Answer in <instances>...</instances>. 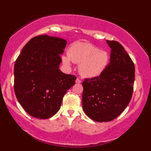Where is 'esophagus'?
<instances>
[{
    "instance_id": "34e87169",
    "label": "esophagus",
    "mask_w": 151,
    "mask_h": 151,
    "mask_svg": "<svg viewBox=\"0 0 151 151\" xmlns=\"http://www.w3.org/2000/svg\"><path fill=\"white\" fill-rule=\"evenodd\" d=\"M76 83H81V79H79V78H77L76 80Z\"/></svg>"
}]
</instances>
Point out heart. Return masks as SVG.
<instances>
[{
    "mask_svg": "<svg viewBox=\"0 0 151 151\" xmlns=\"http://www.w3.org/2000/svg\"><path fill=\"white\" fill-rule=\"evenodd\" d=\"M67 57H63V63L70 66V60L79 64V70L86 78L99 76L106 69L109 57L106 51H100L98 47L87 43L79 42L73 44L68 51Z\"/></svg>",
    "mask_w": 151,
    "mask_h": 151,
    "instance_id": "obj_1",
    "label": "heart"
}]
</instances>
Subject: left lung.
Wrapping results in <instances>:
<instances>
[{"instance_id": "obj_1", "label": "left lung", "mask_w": 151, "mask_h": 151, "mask_svg": "<svg viewBox=\"0 0 151 151\" xmlns=\"http://www.w3.org/2000/svg\"><path fill=\"white\" fill-rule=\"evenodd\" d=\"M106 42L111 49L109 63L99 76L85 79L82 83L83 108L99 122L113 121L126 109L135 79L134 64L123 46L116 41Z\"/></svg>"}]
</instances>
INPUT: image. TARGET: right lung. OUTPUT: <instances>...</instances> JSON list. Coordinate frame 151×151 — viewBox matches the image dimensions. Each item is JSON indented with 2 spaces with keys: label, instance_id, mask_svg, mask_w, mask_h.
Masks as SVG:
<instances>
[{
  "label": "right lung",
  "instance_id": "add662e5",
  "mask_svg": "<svg viewBox=\"0 0 151 151\" xmlns=\"http://www.w3.org/2000/svg\"><path fill=\"white\" fill-rule=\"evenodd\" d=\"M66 41L47 35L34 37L15 60L14 91L24 110L33 117L50 118L60 109L64 95L75 84L74 75L58 69Z\"/></svg>",
  "mask_w": 151,
  "mask_h": 151
}]
</instances>
